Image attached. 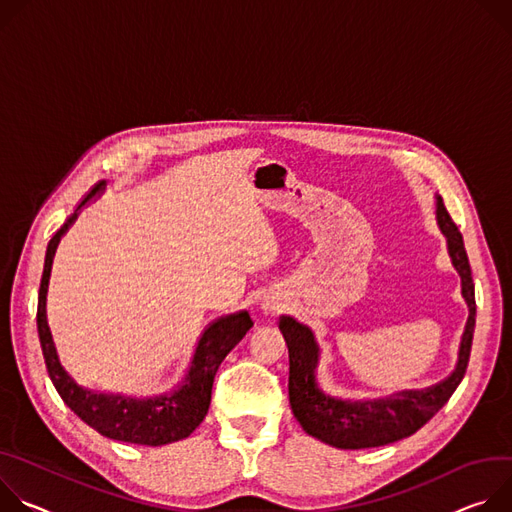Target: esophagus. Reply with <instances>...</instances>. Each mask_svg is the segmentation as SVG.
I'll return each mask as SVG.
<instances>
[{
    "mask_svg": "<svg viewBox=\"0 0 512 512\" xmlns=\"http://www.w3.org/2000/svg\"><path fill=\"white\" fill-rule=\"evenodd\" d=\"M260 313L264 315V317H276L278 313H280V301H278V297H274L272 293H264L262 297H260Z\"/></svg>",
    "mask_w": 512,
    "mask_h": 512,
    "instance_id": "esophagus-1",
    "label": "esophagus"
}]
</instances>
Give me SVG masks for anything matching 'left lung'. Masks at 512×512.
<instances>
[{
  "mask_svg": "<svg viewBox=\"0 0 512 512\" xmlns=\"http://www.w3.org/2000/svg\"><path fill=\"white\" fill-rule=\"evenodd\" d=\"M435 217L445 236L447 254L462 280V297L468 305V321L462 333L458 362L453 372L425 388L403 390L376 401H342L323 392L317 380L319 344L313 331L293 317H282L278 327L289 346V401L293 415L311 437L339 449H366L401 441L419 431L462 382L474 337L476 299L474 280L462 234L451 221L441 197H435Z\"/></svg>",
  "mask_w": 512,
  "mask_h": 512,
  "instance_id": "left-lung-1",
  "label": "left lung"
}]
</instances>
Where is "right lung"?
I'll return each mask as SVG.
<instances>
[{
	"label": "right lung",
	"mask_w": 512,
	"mask_h": 512,
	"mask_svg": "<svg viewBox=\"0 0 512 512\" xmlns=\"http://www.w3.org/2000/svg\"><path fill=\"white\" fill-rule=\"evenodd\" d=\"M105 183L93 187V191L85 197V201L77 207V211L67 219V223L59 232L52 236L46 248L44 272L40 280L38 293V335L40 346L46 360V368L54 388L59 390L61 399L67 403L77 417H81L89 427L99 431L103 437L136 445H166L189 437L205 419L211 403L213 378L223 362L254 325L248 311L221 317L207 325L195 346L193 358L181 382L164 394L152 396V399H130L122 394H103L83 388L73 380V376L65 370L56 352L54 339L48 327L46 317V295L52 260L61 238L69 232V227L77 221L81 209L105 191Z\"/></svg>",
	"instance_id": "1"
}]
</instances>
